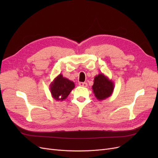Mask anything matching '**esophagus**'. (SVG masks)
<instances>
[{
  "label": "esophagus",
  "instance_id": "esophagus-1",
  "mask_svg": "<svg viewBox=\"0 0 158 158\" xmlns=\"http://www.w3.org/2000/svg\"><path fill=\"white\" fill-rule=\"evenodd\" d=\"M79 85L82 87H87L88 86V84L86 82H80Z\"/></svg>",
  "mask_w": 158,
  "mask_h": 158
}]
</instances>
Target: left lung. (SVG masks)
Here are the masks:
<instances>
[{
	"label": "left lung",
	"instance_id": "left-lung-1",
	"mask_svg": "<svg viewBox=\"0 0 158 158\" xmlns=\"http://www.w3.org/2000/svg\"><path fill=\"white\" fill-rule=\"evenodd\" d=\"M92 89L95 98L99 101H102L112 95L114 83L111 80L107 78V76L100 73L95 76Z\"/></svg>",
	"mask_w": 158,
	"mask_h": 158
}]
</instances>
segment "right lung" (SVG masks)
I'll use <instances>...</instances> for the list:
<instances>
[{
  "mask_svg": "<svg viewBox=\"0 0 158 158\" xmlns=\"http://www.w3.org/2000/svg\"><path fill=\"white\" fill-rule=\"evenodd\" d=\"M74 87L75 84L73 81L63 77V74H60L51 83L50 92L52 97L56 101H63Z\"/></svg>",
  "mask_w": 158,
  "mask_h": 158,
  "instance_id": "right-lung-1",
  "label": "right lung"
}]
</instances>
